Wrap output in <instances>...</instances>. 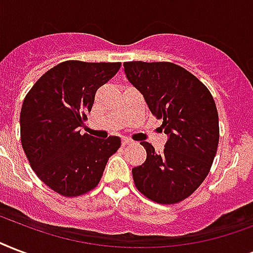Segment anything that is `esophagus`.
Masks as SVG:
<instances>
[{"label": "esophagus", "mask_w": 253, "mask_h": 253, "mask_svg": "<svg viewBox=\"0 0 253 253\" xmlns=\"http://www.w3.org/2000/svg\"><path fill=\"white\" fill-rule=\"evenodd\" d=\"M132 143H134V142H132L131 139H128V138H123L122 144L125 146V147H126V146H130V144H132Z\"/></svg>", "instance_id": "1"}]
</instances>
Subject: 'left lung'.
Returning a JSON list of instances; mask_svg holds the SVG:
<instances>
[{"label": "left lung", "instance_id": "1", "mask_svg": "<svg viewBox=\"0 0 253 253\" xmlns=\"http://www.w3.org/2000/svg\"><path fill=\"white\" fill-rule=\"evenodd\" d=\"M127 80L143 94L148 109L163 119L169 135L162 152L142 142L147 159L132 169L135 187L159 204L194 194L211 169L219 144V115L211 92L195 75L171 62H125Z\"/></svg>", "mask_w": 253, "mask_h": 253}]
</instances>
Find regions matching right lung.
Returning <instances> with one entry per match:
<instances>
[{
    "label": "right lung",
    "instance_id": "add662e5",
    "mask_svg": "<svg viewBox=\"0 0 253 253\" xmlns=\"http://www.w3.org/2000/svg\"><path fill=\"white\" fill-rule=\"evenodd\" d=\"M119 62L65 61L37 81L21 109V143L37 176L57 194L81 196L98 186L121 138L81 134L98 88Z\"/></svg>",
    "mask_w": 253,
    "mask_h": 253
}]
</instances>
